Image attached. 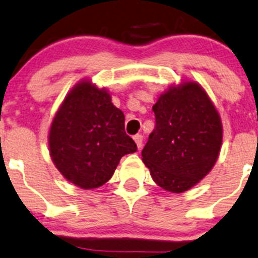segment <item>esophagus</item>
Wrapping results in <instances>:
<instances>
[{"mask_svg": "<svg viewBox=\"0 0 258 258\" xmlns=\"http://www.w3.org/2000/svg\"><path fill=\"white\" fill-rule=\"evenodd\" d=\"M134 140H135V142H136L137 147L141 148L142 142H144V136H142V135H136V136L134 137Z\"/></svg>", "mask_w": 258, "mask_h": 258, "instance_id": "1", "label": "esophagus"}]
</instances>
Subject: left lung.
I'll list each match as a JSON object with an SVG mask.
<instances>
[{"label":"left lung","mask_w":258,"mask_h":258,"mask_svg":"<svg viewBox=\"0 0 258 258\" xmlns=\"http://www.w3.org/2000/svg\"><path fill=\"white\" fill-rule=\"evenodd\" d=\"M152 110L156 128L142 150V161L165 191H188L217 162L223 137L220 113L206 90L192 80L171 85Z\"/></svg>","instance_id":"1"}]
</instances>
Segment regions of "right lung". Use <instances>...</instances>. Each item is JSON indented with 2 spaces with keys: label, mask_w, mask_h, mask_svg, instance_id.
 I'll list each match as a JSON object with an SVG mask.
<instances>
[{
  "label": "right lung",
  "mask_w": 258,
  "mask_h": 258,
  "mask_svg": "<svg viewBox=\"0 0 258 258\" xmlns=\"http://www.w3.org/2000/svg\"><path fill=\"white\" fill-rule=\"evenodd\" d=\"M48 150L67 181L93 189L112 177L122 156L136 152L137 146L124 132V114L113 106L110 91L82 79L52 118Z\"/></svg>",
  "instance_id": "right-lung-1"
}]
</instances>
